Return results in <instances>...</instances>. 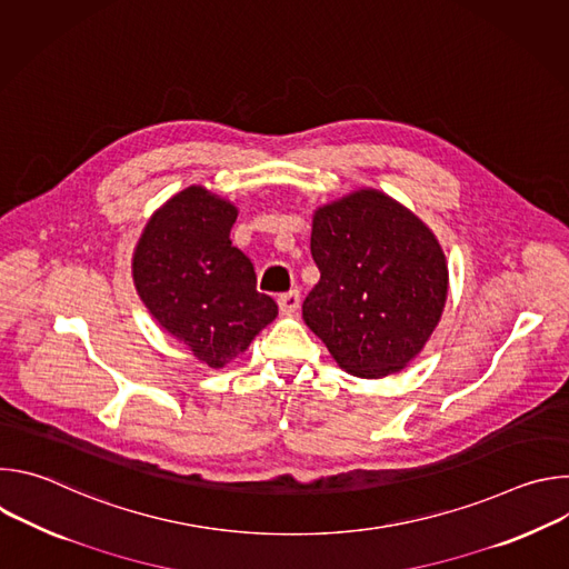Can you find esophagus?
I'll return each instance as SVG.
<instances>
[{
  "mask_svg": "<svg viewBox=\"0 0 569 569\" xmlns=\"http://www.w3.org/2000/svg\"><path fill=\"white\" fill-rule=\"evenodd\" d=\"M297 308H299V292L297 290H290V292L279 297V310L283 315H292Z\"/></svg>",
  "mask_w": 569,
  "mask_h": 569,
  "instance_id": "1",
  "label": "esophagus"
}]
</instances>
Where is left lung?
<instances>
[{
  "instance_id": "8db88e82",
  "label": "left lung",
  "mask_w": 569,
  "mask_h": 569,
  "mask_svg": "<svg viewBox=\"0 0 569 569\" xmlns=\"http://www.w3.org/2000/svg\"><path fill=\"white\" fill-rule=\"evenodd\" d=\"M317 286L306 327L360 378L408 367L426 347L448 297L446 254L430 227L393 198L360 189L312 216Z\"/></svg>"
}]
</instances>
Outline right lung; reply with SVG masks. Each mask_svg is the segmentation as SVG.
I'll return each mask as SVG.
<instances>
[{
	"label": "right lung",
	"mask_w": 569,
	"mask_h": 569,
	"mask_svg": "<svg viewBox=\"0 0 569 569\" xmlns=\"http://www.w3.org/2000/svg\"><path fill=\"white\" fill-rule=\"evenodd\" d=\"M236 216L229 200L193 184L150 216L132 257L148 312L213 369L246 351L279 312L257 290L252 261L231 246Z\"/></svg>",
	"instance_id": "1"
}]
</instances>
